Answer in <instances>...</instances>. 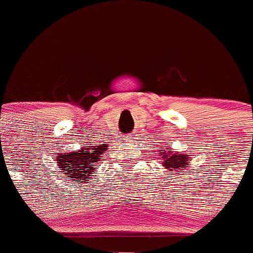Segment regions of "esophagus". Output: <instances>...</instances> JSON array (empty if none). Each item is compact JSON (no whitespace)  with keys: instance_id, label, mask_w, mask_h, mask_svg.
<instances>
[{"instance_id":"obj_1","label":"esophagus","mask_w":253,"mask_h":253,"mask_svg":"<svg viewBox=\"0 0 253 253\" xmlns=\"http://www.w3.org/2000/svg\"><path fill=\"white\" fill-rule=\"evenodd\" d=\"M125 138H126L128 140H133L135 137H134V134L131 133V134H128V135H125Z\"/></svg>"}]
</instances>
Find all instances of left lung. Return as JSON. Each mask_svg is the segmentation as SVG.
I'll use <instances>...</instances> for the list:
<instances>
[{
  "label": "left lung",
  "instance_id": "left-lung-1",
  "mask_svg": "<svg viewBox=\"0 0 253 253\" xmlns=\"http://www.w3.org/2000/svg\"><path fill=\"white\" fill-rule=\"evenodd\" d=\"M158 157H160V160H162L163 166L166 167V169H169V171L181 172L184 171L185 167L189 166V165H187V163H189V154H173L169 151H160Z\"/></svg>",
  "mask_w": 253,
  "mask_h": 253
}]
</instances>
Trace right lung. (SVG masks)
<instances>
[{
    "label": "right lung",
    "instance_id": "right-lung-1",
    "mask_svg": "<svg viewBox=\"0 0 253 253\" xmlns=\"http://www.w3.org/2000/svg\"><path fill=\"white\" fill-rule=\"evenodd\" d=\"M105 144H91L87 148L78 149L69 153H59L57 156V169H59L58 173H62L59 178L72 182H84L86 178L92 176L95 171V166L100 161L102 154L106 152Z\"/></svg>",
    "mask_w": 253,
    "mask_h": 253
}]
</instances>
